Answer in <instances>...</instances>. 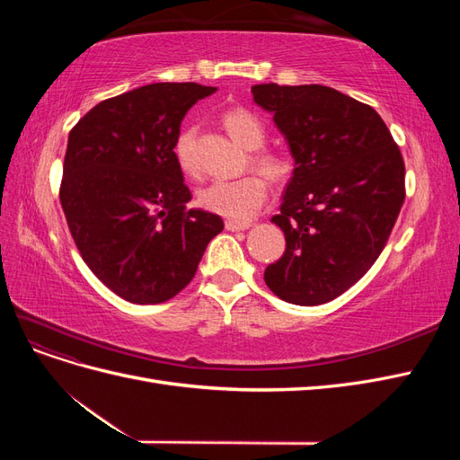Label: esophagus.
I'll return each mask as SVG.
<instances>
[{"label": "esophagus", "mask_w": 460, "mask_h": 460, "mask_svg": "<svg viewBox=\"0 0 460 460\" xmlns=\"http://www.w3.org/2000/svg\"><path fill=\"white\" fill-rule=\"evenodd\" d=\"M226 230L230 232H238V230H247L249 226H252V222H242V220H226L225 222Z\"/></svg>", "instance_id": "obj_1"}]
</instances>
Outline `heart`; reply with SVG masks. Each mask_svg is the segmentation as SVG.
Instances as JSON below:
<instances>
[{"label":"heart","mask_w":460,"mask_h":460,"mask_svg":"<svg viewBox=\"0 0 460 460\" xmlns=\"http://www.w3.org/2000/svg\"><path fill=\"white\" fill-rule=\"evenodd\" d=\"M222 127L230 134L235 144H240L245 149H259L267 137L264 124L257 113L245 107H232L226 109L220 117ZM193 137H196V128L186 127L180 130L174 142V157L178 166L186 174L198 172V163L193 157ZM252 164L270 182L278 184L291 174V161L284 153L259 149L252 153ZM269 186L259 174H247L238 180H217L199 191V203L207 211L226 217L230 220H249L261 205L267 199Z\"/></svg>","instance_id":"obj_1"}]
</instances>
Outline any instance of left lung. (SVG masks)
Segmentation results:
<instances>
[{
  "label": "left lung",
  "instance_id": "left-lung-1",
  "mask_svg": "<svg viewBox=\"0 0 460 460\" xmlns=\"http://www.w3.org/2000/svg\"><path fill=\"white\" fill-rule=\"evenodd\" d=\"M274 113L296 159L280 215L286 252L264 270L280 299L313 307L363 278L389 240L405 201V161L376 111L338 90L252 86Z\"/></svg>",
  "mask_w": 460,
  "mask_h": 460
}]
</instances>
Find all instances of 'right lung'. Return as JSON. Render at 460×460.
I'll list each match as a JSON object with an SVG mask.
<instances>
[{
	"label": "right lung",
	"mask_w": 460,
	"mask_h": 460,
	"mask_svg": "<svg viewBox=\"0 0 460 460\" xmlns=\"http://www.w3.org/2000/svg\"><path fill=\"white\" fill-rule=\"evenodd\" d=\"M217 88L159 82L97 103L68 132L59 199L88 269L122 299L155 305L196 276L218 215L188 208L174 157L190 107Z\"/></svg>",
	"instance_id": "1"
}]
</instances>
